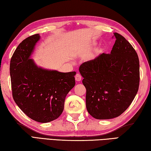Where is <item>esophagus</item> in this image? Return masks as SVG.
<instances>
[{
	"label": "esophagus",
	"instance_id": "34e87169",
	"mask_svg": "<svg viewBox=\"0 0 151 151\" xmlns=\"http://www.w3.org/2000/svg\"><path fill=\"white\" fill-rule=\"evenodd\" d=\"M75 80H76V81H77V82L81 81V80H82L81 75H80V74H78V73L76 74V76H75Z\"/></svg>",
	"mask_w": 151,
	"mask_h": 151
}]
</instances>
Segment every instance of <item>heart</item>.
<instances>
[{"label": "heart", "instance_id": "heart-1", "mask_svg": "<svg viewBox=\"0 0 151 151\" xmlns=\"http://www.w3.org/2000/svg\"><path fill=\"white\" fill-rule=\"evenodd\" d=\"M91 45L93 46H96V42H91ZM105 51V48H104V47H101V48H100L99 49V53H103Z\"/></svg>", "mask_w": 151, "mask_h": 151}]
</instances>
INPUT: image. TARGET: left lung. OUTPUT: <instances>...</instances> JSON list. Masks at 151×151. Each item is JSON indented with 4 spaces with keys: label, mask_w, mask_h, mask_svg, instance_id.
<instances>
[{
    "label": "left lung",
    "mask_w": 151,
    "mask_h": 151,
    "mask_svg": "<svg viewBox=\"0 0 151 151\" xmlns=\"http://www.w3.org/2000/svg\"><path fill=\"white\" fill-rule=\"evenodd\" d=\"M110 54H102L79 67L86 89V105L99 120L122 114L133 101L139 84V61L136 52L122 35L114 32Z\"/></svg>",
    "instance_id": "8db88e82"
}]
</instances>
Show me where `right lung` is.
I'll list each match as a JSON object with an SVG mask.
<instances>
[{
    "label": "right lung",
    "mask_w": 151,
    "mask_h": 151,
    "mask_svg": "<svg viewBox=\"0 0 151 151\" xmlns=\"http://www.w3.org/2000/svg\"><path fill=\"white\" fill-rule=\"evenodd\" d=\"M39 34L27 38L15 50L10 74L14 101L27 116L47 123L63 113L65 99L75 86L76 72L61 73L38 66L31 58Z\"/></svg>",
    "instance_id": "right-lung-1"
}]
</instances>
